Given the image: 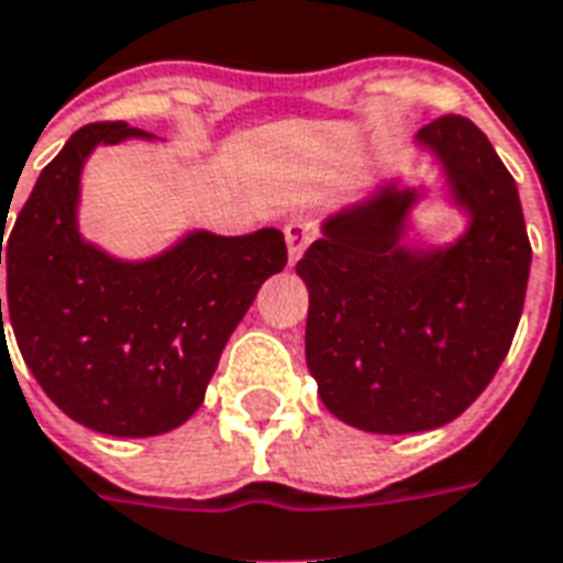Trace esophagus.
Masks as SVG:
<instances>
[{"label": "esophagus", "instance_id": "1", "mask_svg": "<svg viewBox=\"0 0 563 563\" xmlns=\"http://www.w3.org/2000/svg\"><path fill=\"white\" fill-rule=\"evenodd\" d=\"M314 221L309 214H294L285 224V239H288V257L290 263H297L302 257V251L309 249V242L314 239Z\"/></svg>", "mask_w": 563, "mask_h": 563}]
</instances>
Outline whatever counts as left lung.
<instances>
[{
  "mask_svg": "<svg viewBox=\"0 0 563 563\" xmlns=\"http://www.w3.org/2000/svg\"><path fill=\"white\" fill-rule=\"evenodd\" d=\"M418 145L470 214L445 249L402 245L418 190L382 185L324 221L297 263L306 364L324 406L369 433L449 424L488 388L525 309L530 242L518 187L473 121L442 114Z\"/></svg>",
  "mask_w": 563,
  "mask_h": 563,
  "instance_id": "1",
  "label": "left lung"
}]
</instances>
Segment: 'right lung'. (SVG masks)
I'll return each instance as SVG.
<instances>
[{
    "instance_id": "obj_1",
    "label": "right lung",
    "mask_w": 563,
    "mask_h": 563,
    "mask_svg": "<svg viewBox=\"0 0 563 563\" xmlns=\"http://www.w3.org/2000/svg\"><path fill=\"white\" fill-rule=\"evenodd\" d=\"M123 139L147 133L87 123L42 169L8 233V314L30 373L71 421L157 437L197 412L227 339L263 282L285 269L288 249L273 227L249 236L197 230L139 263L84 242V161Z\"/></svg>"
}]
</instances>
